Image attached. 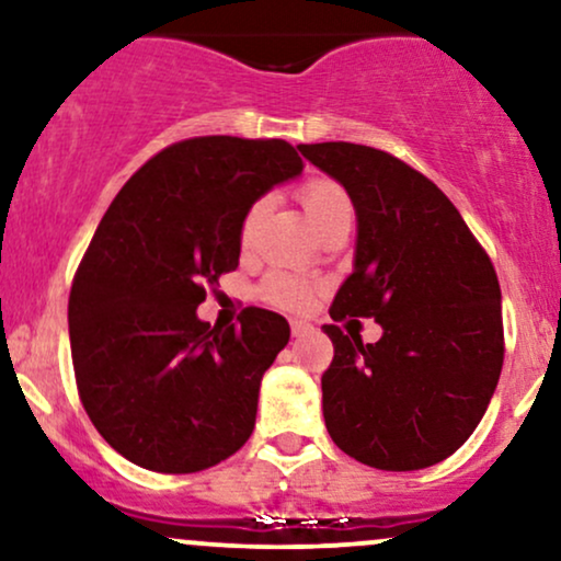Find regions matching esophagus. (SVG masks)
<instances>
[{
  "label": "esophagus",
  "instance_id": "1",
  "mask_svg": "<svg viewBox=\"0 0 561 561\" xmlns=\"http://www.w3.org/2000/svg\"><path fill=\"white\" fill-rule=\"evenodd\" d=\"M289 330H293V337H302V334H308L311 332V324H308V321H289Z\"/></svg>",
  "mask_w": 561,
  "mask_h": 561
}]
</instances>
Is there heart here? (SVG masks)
<instances>
[{
	"label": "heart",
	"mask_w": 561,
	"mask_h": 561,
	"mask_svg": "<svg viewBox=\"0 0 561 561\" xmlns=\"http://www.w3.org/2000/svg\"><path fill=\"white\" fill-rule=\"evenodd\" d=\"M298 197H300L302 208H306L308 218H311V224L317 229H324L327 224L334 221L337 216L353 214L351 197H347V192L337 182H334V179H327V176L308 179V182L298 190ZM266 214H268V197H259L253 205H250L248 214H244V218H242V227H240L242 244H250V240L255 237V229L261 227L263 216ZM261 295L268 302H274V306L298 308V306H306L308 295L311 293H308V287L302 285L300 279H295V276L276 272L268 276L266 282H263Z\"/></svg>",
	"instance_id": "b5f03b06"
}]
</instances>
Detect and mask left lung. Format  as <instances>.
<instances>
[{
  "instance_id": "obj_1",
  "label": "left lung",
  "mask_w": 561,
  "mask_h": 561,
  "mask_svg": "<svg viewBox=\"0 0 561 561\" xmlns=\"http://www.w3.org/2000/svg\"><path fill=\"white\" fill-rule=\"evenodd\" d=\"M345 186L358 218L353 274L330 317L375 319L377 343L324 324L321 375L334 446L362 465L411 472L448 459L474 433L504 366L499 276L456 205L385 150L298 145Z\"/></svg>"
}]
</instances>
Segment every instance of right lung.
I'll return each instance as SVG.
<instances>
[{
  "instance_id": "obj_1",
  "label": "right lung",
  "mask_w": 561,
  "mask_h": 561,
  "mask_svg": "<svg viewBox=\"0 0 561 561\" xmlns=\"http://www.w3.org/2000/svg\"><path fill=\"white\" fill-rule=\"evenodd\" d=\"M300 171L285 139H184L147 160L102 216L70 287V356L96 433L137 467L199 472L253 433L289 324L250 306L221 330L197 306L240 263L250 205Z\"/></svg>"
}]
</instances>
